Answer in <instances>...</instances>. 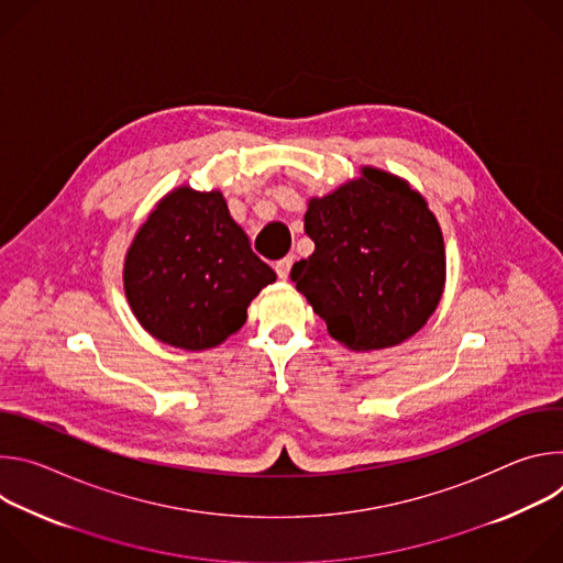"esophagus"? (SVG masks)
<instances>
[{
    "instance_id": "1",
    "label": "esophagus",
    "mask_w": 563,
    "mask_h": 563,
    "mask_svg": "<svg viewBox=\"0 0 563 563\" xmlns=\"http://www.w3.org/2000/svg\"><path fill=\"white\" fill-rule=\"evenodd\" d=\"M291 263H294V258H291V256H287V258H283V261H278V263L274 265V269H276V274H278V278H280V280H287V278H289Z\"/></svg>"
}]
</instances>
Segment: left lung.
<instances>
[{
    "label": "left lung",
    "mask_w": 563,
    "mask_h": 563,
    "mask_svg": "<svg viewBox=\"0 0 563 563\" xmlns=\"http://www.w3.org/2000/svg\"><path fill=\"white\" fill-rule=\"evenodd\" d=\"M313 254L291 267L296 289L332 339L356 352L394 347L434 313L445 285L443 233L406 180L363 167L361 178L311 198Z\"/></svg>",
    "instance_id": "1"
}]
</instances>
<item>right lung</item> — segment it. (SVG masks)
<instances>
[{
  "label": "right lung",
  "mask_w": 563,
  "mask_h": 563,
  "mask_svg": "<svg viewBox=\"0 0 563 563\" xmlns=\"http://www.w3.org/2000/svg\"><path fill=\"white\" fill-rule=\"evenodd\" d=\"M276 280L229 216L220 191L178 187L137 229L124 258V294L140 325L167 345L200 352L247 320Z\"/></svg>",
  "instance_id": "obj_1"
}]
</instances>
